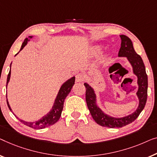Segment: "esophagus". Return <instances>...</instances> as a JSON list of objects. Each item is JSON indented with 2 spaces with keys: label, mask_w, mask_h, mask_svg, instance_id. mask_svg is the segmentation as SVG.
Returning a JSON list of instances; mask_svg holds the SVG:
<instances>
[{
  "label": "esophagus",
  "mask_w": 157,
  "mask_h": 157,
  "mask_svg": "<svg viewBox=\"0 0 157 157\" xmlns=\"http://www.w3.org/2000/svg\"><path fill=\"white\" fill-rule=\"evenodd\" d=\"M85 77L84 75L83 74H81V73H79L76 75V79L75 80L77 82H82L84 81V79H85Z\"/></svg>",
  "instance_id": "obj_1"
}]
</instances>
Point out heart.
<instances>
[{
    "instance_id": "b5f03b06",
    "label": "heart",
    "mask_w": 157,
    "mask_h": 157,
    "mask_svg": "<svg viewBox=\"0 0 157 157\" xmlns=\"http://www.w3.org/2000/svg\"><path fill=\"white\" fill-rule=\"evenodd\" d=\"M101 49V45H94V46H92V47L91 48V52H92V54L95 56V55L98 54L99 52H100ZM107 54L104 55V56H102V59H106V58H107Z\"/></svg>"
}]
</instances>
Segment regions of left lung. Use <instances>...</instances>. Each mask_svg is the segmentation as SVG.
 I'll list each match as a JSON object with an SVG mask.
<instances>
[{"instance_id": "obj_1", "label": "left lung", "mask_w": 157, "mask_h": 157, "mask_svg": "<svg viewBox=\"0 0 157 157\" xmlns=\"http://www.w3.org/2000/svg\"><path fill=\"white\" fill-rule=\"evenodd\" d=\"M120 36L122 42L118 57L127 59L132 67V72L137 78L138 89L136 94L139 100V105L136 109L132 114L122 117L109 115L102 111L98 105V99L94 88L87 82L84 83L86 87V102L92 118L98 124L109 128L122 127L134 122L144 109L147 98L148 78L142 57L135 52L132 42L129 37L124 35H120Z\"/></svg>"}]
</instances>
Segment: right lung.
<instances>
[{"mask_svg":"<svg viewBox=\"0 0 157 157\" xmlns=\"http://www.w3.org/2000/svg\"><path fill=\"white\" fill-rule=\"evenodd\" d=\"M33 36H29L28 37H27V38L25 39V40H24L23 44H22V46L21 48V50H20V51H21V50L23 49L24 47H25V46L28 44V42L30 41V40L33 38ZM17 54H18V52H17L15 56H17ZM11 64H10V67H11ZM10 74H11V71H10V72L8 75L6 87H7L8 84L10 81ZM75 77L73 76L71 78L68 79L67 80H66L65 82L61 85V87L59 88L58 91V93H57L56 98L55 99L53 105H52V107L51 109H50V111L48 112L45 115H44L43 117H41L38 120L35 121V122H28V121H25L17 117L13 112L11 107H10L9 102H8V99H7L8 107L9 108L10 111L13 112V114L16 117L17 119H18L20 120V122H21L25 125L28 126V127H32L33 128V129H44V128L48 127H49V126L54 124H56L57 121L59 120V119L61 116L62 111H63V109L64 101H65L66 97L68 95V94L70 93V91H71L72 86H73L75 84ZM6 98H7V96H6Z\"/></svg>","mask_w":157,"mask_h":157,"instance_id":"add662e5","label":"right lung"}]
</instances>
